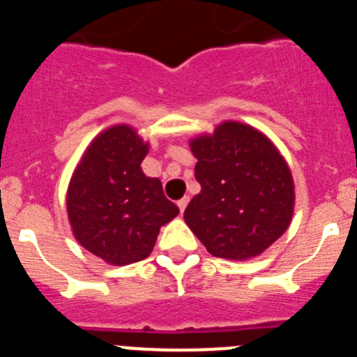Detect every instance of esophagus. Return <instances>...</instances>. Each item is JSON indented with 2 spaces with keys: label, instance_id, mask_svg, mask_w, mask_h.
<instances>
[{
  "label": "esophagus",
  "instance_id": "34e87169",
  "mask_svg": "<svg viewBox=\"0 0 357 357\" xmlns=\"http://www.w3.org/2000/svg\"><path fill=\"white\" fill-rule=\"evenodd\" d=\"M187 204H188V197L185 196L183 197V199H179L178 201V208H179V212H185V208H187Z\"/></svg>",
  "mask_w": 357,
  "mask_h": 357
}]
</instances>
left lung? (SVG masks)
Instances as JSON below:
<instances>
[{
  "instance_id": "obj_1",
  "label": "left lung",
  "mask_w": 357,
  "mask_h": 357,
  "mask_svg": "<svg viewBox=\"0 0 357 357\" xmlns=\"http://www.w3.org/2000/svg\"><path fill=\"white\" fill-rule=\"evenodd\" d=\"M201 192L185 222L213 257L250 260L286 234L294 181L286 158L250 123L225 120L188 142Z\"/></svg>"
}]
</instances>
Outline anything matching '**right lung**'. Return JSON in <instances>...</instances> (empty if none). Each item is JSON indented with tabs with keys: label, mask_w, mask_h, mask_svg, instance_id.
Returning a JSON list of instances; mask_svg holds the SVG:
<instances>
[{
	"label": "right lung",
	"mask_w": 357,
	"mask_h": 357,
	"mask_svg": "<svg viewBox=\"0 0 357 357\" xmlns=\"http://www.w3.org/2000/svg\"><path fill=\"white\" fill-rule=\"evenodd\" d=\"M145 142L129 123H114L86 147L66 190L71 231L80 246L109 266H127L151 255L161 226L179 213L149 178L142 161Z\"/></svg>",
	"instance_id": "right-lung-1"
}]
</instances>
